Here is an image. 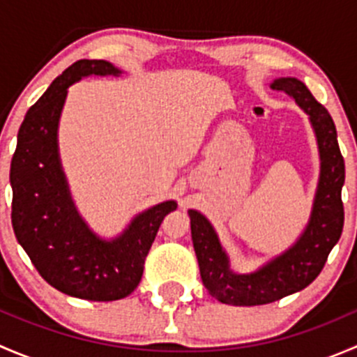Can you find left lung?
Here are the masks:
<instances>
[{
  "mask_svg": "<svg viewBox=\"0 0 357 357\" xmlns=\"http://www.w3.org/2000/svg\"><path fill=\"white\" fill-rule=\"evenodd\" d=\"M271 88L295 100L309 115L319 152V178L311 215L294 245L252 273H236L222 248L214 226L195 208H190L192 240L200 276L212 297L229 305H261L301 291L321 273L328 254L344 228L342 186L345 164L337 142L332 115L314 100L305 84L295 77H278Z\"/></svg>",
  "mask_w": 357,
  "mask_h": 357,
  "instance_id": "1",
  "label": "left lung"
}]
</instances>
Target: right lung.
Here are the masks:
<instances>
[{
  "mask_svg": "<svg viewBox=\"0 0 357 357\" xmlns=\"http://www.w3.org/2000/svg\"><path fill=\"white\" fill-rule=\"evenodd\" d=\"M107 60H77L25 114L10 167L12 225L39 275L62 294L86 301H119L138 287L155 235L176 200L139 212L114 238H102L72 200L59 152V124L67 89L89 75H119Z\"/></svg>",
  "mask_w": 357,
  "mask_h": 357,
  "instance_id": "right-lung-1",
  "label": "right lung"
}]
</instances>
